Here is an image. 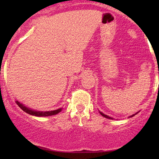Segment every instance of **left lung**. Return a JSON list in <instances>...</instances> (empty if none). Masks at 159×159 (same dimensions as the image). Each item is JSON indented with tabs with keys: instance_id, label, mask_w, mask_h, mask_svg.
<instances>
[{
	"instance_id": "1",
	"label": "left lung",
	"mask_w": 159,
	"mask_h": 159,
	"mask_svg": "<svg viewBox=\"0 0 159 159\" xmlns=\"http://www.w3.org/2000/svg\"><path fill=\"white\" fill-rule=\"evenodd\" d=\"M99 111L100 114H101V115H102V116H104V117L107 118V119H111V120H114V118L111 117V116H107V115H106V114H103V113H102V112H101V111ZM138 112H139V111H138V112H137V113H135V114H132V115H131V116H129V117H132V116H134V115H136L137 114H138Z\"/></svg>"
}]
</instances>
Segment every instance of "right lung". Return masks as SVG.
Listing matches in <instances>:
<instances>
[{
	"label": "right lung",
	"mask_w": 159,
	"mask_h": 159,
	"mask_svg": "<svg viewBox=\"0 0 159 159\" xmlns=\"http://www.w3.org/2000/svg\"><path fill=\"white\" fill-rule=\"evenodd\" d=\"M16 104L20 107V108L21 110H23L25 112H26L27 114L32 115V116H53V115L57 114L58 113H60L63 109V107H61L59 109H57V110L54 111H35L33 110V109L30 108V107H27L25 105H24L22 103H20L18 100H16Z\"/></svg>",
	"instance_id": "add662e5"
}]
</instances>
